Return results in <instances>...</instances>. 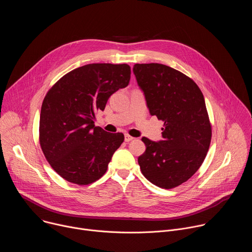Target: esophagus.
Here are the masks:
<instances>
[{
    "instance_id": "34e87169",
    "label": "esophagus",
    "mask_w": 252,
    "mask_h": 252,
    "mask_svg": "<svg viewBox=\"0 0 252 252\" xmlns=\"http://www.w3.org/2000/svg\"><path fill=\"white\" fill-rule=\"evenodd\" d=\"M132 139H133V137L130 136L129 134H125V141L128 142V141H130V140H132Z\"/></svg>"
}]
</instances>
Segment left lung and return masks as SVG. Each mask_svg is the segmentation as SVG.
<instances>
[{
  "mask_svg": "<svg viewBox=\"0 0 252 252\" xmlns=\"http://www.w3.org/2000/svg\"><path fill=\"white\" fill-rule=\"evenodd\" d=\"M133 74L152 116L164 122L162 139L141 140V173L153 185L170 189L189 179L202 164L211 140L203 94L188 76L161 63H135Z\"/></svg>",
  "mask_w": 252,
  "mask_h": 252,
  "instance_id": "1",
  "label": "left lung"
}]
</instances>
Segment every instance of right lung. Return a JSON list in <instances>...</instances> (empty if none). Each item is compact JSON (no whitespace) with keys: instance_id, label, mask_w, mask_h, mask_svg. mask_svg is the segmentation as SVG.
Listing matches in <instances>:
<instances>
[{"instance_id":"1","label":"right lung","mask_w":252,"mask_h":252,"mask_svg":"<svg viewBox=\"0 0 252 252\" xmlns=\"http://www.w3.org/2000/svg\"><path fill=\"white\" fill-rule=\"evenodd\" d=\"M130 80L126 63H90L60 79L46 94L40 116V145L54 168L79 186L97 181L106 171L125 136L95 126L96 111Z\"/></svg>"}]
</instances>
